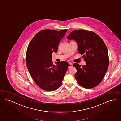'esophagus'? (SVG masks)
<instances>
[{"mask_svg": "<svg viewBox=\"0 0 121 121\" xmlns=\"http://www.w3.org/2000/svg\"><path fill=\"white\" fill-rule=\"evenodd\" d=\"M73 67V64L72 63H68V68H70Z\"/></svg>", "mask_w": 121, "mask_h": 121, "instance_id": "34e87169", "label": "esophagus"}]
</instances>
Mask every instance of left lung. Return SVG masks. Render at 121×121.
I'll return each mask as SVG.
<instances>
[{
    "label": "left lung",
    "mask_w": 121,
    "mask_h": 121,
    "mask_svg": "<svg viewBox=\"0 0 121 121\" xmlns=\"http://www.w3.org/2000/svg\"><path fill=\"white\" fill-rule=\"evenodd\" d=\"M78 43V52L84 57L85 65L73 64L77 72L75 78L83 87L91 89L99 85L104 78L109 65L106 45L95 32L80 29L72 31L67 37Z\"/></svg>",
    "instance_id": "8db88e82"
}]
</instances>
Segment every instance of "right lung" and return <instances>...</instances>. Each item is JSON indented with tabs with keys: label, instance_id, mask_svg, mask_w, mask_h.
<instances>
[{
	"label": "right lung",
	"instance_id": "add662e5",
	"mask_svg": "<svg viewBox=\"0 0 121 121\" xmlns=\"http://www.w3.org/2000/svg\"><path fill=\"white\" fill-rule=\"evenodd\" d=\"M67 30L46 29L38 32L27 47L26 61L29 73L36 85L48 91L60 87L68 67L65 61L53 65L52 54L57 53L58 44Z\"/></svg>",
	"mask_w": 121,
	"mask_h": 121
}]
</instances>
